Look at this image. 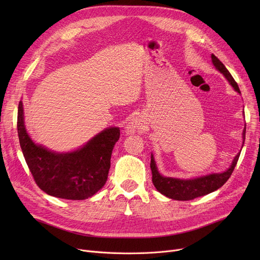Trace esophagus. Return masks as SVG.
<instances>
[{"mask_svg": "<svg viewBox=\"0 0 260 260\" xmlns=\"http://www.w3.org/2000/svg\"><path fill=\"white\" fill-rule=\"evenodd\" d=\"M138 127H139V124L137 123V121L132 120V121L128 123V124L126 125V133H127V134H134L135 132H137Z\"/></svg>", "mask_w": 260, "mask_h": 260, "instance_id": "esophagus-1", "label": "esophagus"}]
</instances>
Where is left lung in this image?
Returning <instances> with one entry per match:
<instances>
[{
	"mask_svg": "<svg viewBox=\"0 0 260 260\" xmlns=\"http://www.w3.org/2000/svg\"><path fill=\"white\" fill-rule=\"evenodd\" d=\"M211 57L216 70L219 71L228 79L230 84L233 86V88L240 93L238 84L236 83L234 78L232 77L230 72L226 70L225 66L222 64V62L216 56H214L213 53ZM242 138L244 142L245 127L242 133ZM239 156H240V153L236 155L233 162H232L231 167L223 173L210 174L207 176L198 177V178H194V179H178V178H172V177H165L160 175L156 167L154 156L152 155L151 156V170L153 174L152 180L158 192H160L162 195H165L174 200H181V201L192 200L197 197L208 195L214 192V190L221 187L228 181L232 173H233L237 165Z\"/></svg>",
	"mask_w": 260,
	"mask_h": 260,
	"instance_id": "8db88e82",
	"label": "left lung"
}]
</instances>
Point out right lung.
Listing matches in <instances>:
<instances>
[{"label":"right lung","instance_id":"add662e5","mask_svg":"<svg viewBox=\"0 0 260 260\" xmlns=\"http://www.w3.org/2000/svg\"><path fill=\"white\" fill-rule=\"evenodd\" d=\"M17 126L25 161L43 192L57 198L83 200L103 187L113 148L120 138L119 127L102 131L77 151L56 153L36 144L27 134L22 101L18 107Z\"/></svg>","mask_w":260,"mask_h":260}]
</instances>
